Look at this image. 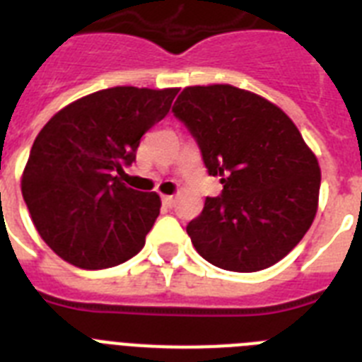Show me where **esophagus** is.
Returning a JSON list of instances; mask_svg holds the SVG:
<instances>
[{"instance_id": "34e87169", "label": "esophagus", "mask_w": 362, "mask_h": 362, "mask_svg": "<svg viewBox=\"0 0 362 362\" xmlns=\"http://www.w3.org/2000/svg\"><path fill=\"white\" fill-rule=\"evenodd\" d=\"M162 202H163V206H167V208H173V206H175V202H176V199L173 195H163Z\"/></svg>"}]
</instances>
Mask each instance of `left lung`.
<instances>
[{
    "label": "left lung",
    "mask_w": 362,
    "mask_h": 362,
    "mask_svg": "<svg viewBox=\"0 0 362 362\" xmlns=\"http://www.w3.org/2000/svg\"><path fill=\"white\" fill-rule=\"evenodd\" d=\"M173 112L199 141L223 193L187 224L200 256L218 269L257 272L284 259L311 228L320 165L279 106L232 84L187 86Z\"/></svg>",
    "instance_id": "left-lung-1"
}]
</instances>
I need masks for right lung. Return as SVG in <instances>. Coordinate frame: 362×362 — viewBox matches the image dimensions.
Returning a JSON list of instances; mask_svg holds the SVG:
<instances>
[{
    "instance_id": "1",
    "label": "right lung",
    "mask_w": 362,
    "mask_h": 362,
    "mask_svg": "<svg viewBox=\"0 0 362 362\" xmlns=\"http://www.w3.org/2000/svg\"><path fill=\"white\" fill-rule=\"evenodd\" d=\"M178 88L115 86L69 103L38 132L21 195L45 245L78 269L124 263L145 245L162 200L119 180L139 139L167 115Z\"/></svg>"
}]
</instances>
